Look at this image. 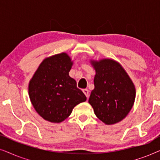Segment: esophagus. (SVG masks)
<instances>
[{
	"label": "esophagus",
	"mask_w": 160,
	"mask_h": 160,
	"mask_svg": "<svg viewBox=\"0 0 160 160\" xmlns=\"http://www.w3.org/2000/svg\"><path fill=\"white\" fill-rule=\"evenodd\" d=\"M83 92H84V94L85 95H86V97L88 98V97L89 96V90L88 89H83Z\"/></svg>",
	"instance_id": "34e87169"
}]
</instances>
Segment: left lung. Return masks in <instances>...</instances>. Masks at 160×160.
Segmentation results:
<instances>
[{"instance_id": "obj_1", "label": "left lung", "mask_w": 160, "mask_h": 160, "mask_svg": "<svg viewBox=\"0 0 160 160\" xmlns=\"http://www.w3.org/2000/svg\"><path fill=\"white\" fill-rule=\"evenodd\" d=\"M96 74L95 89L89 102L95 115L106 124L122 121L132 108L135 89L128 73L119 63L110 59L92 61Z\"/></svg>"}]
</instances>
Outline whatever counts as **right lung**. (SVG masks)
Instances as JSON below:
<instances>
[{
  "instance_id": "right-lung-1",
  "label": "right lung",
  "mask_w": 160,
  "mask_h": 160,
  "mask_svg": "<svg viewBox=\"0 0 160 160\" xmlns=\"http://www.w3.org/2000/svg\"><path fill=\"white\" fill-rule=\"evenodd\" d=\"M72 65L66 53L55 54L41 63L30 80V99L38 114L47 121H64L76 105L87 100L69 76Z\"/></svg>"
}]
</instances>
